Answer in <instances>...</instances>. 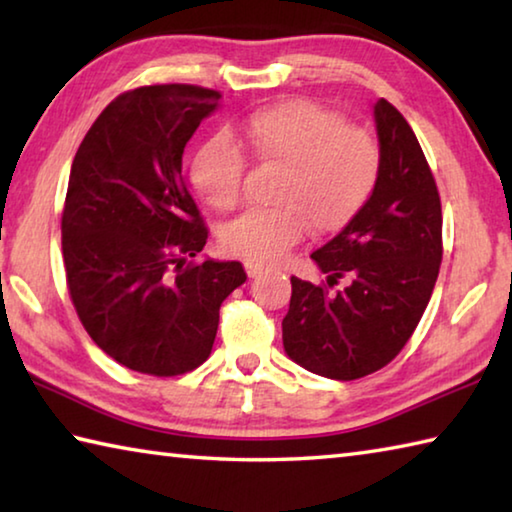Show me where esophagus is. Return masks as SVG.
I'll return each mask as SVG.
<instances>
[{
  "mask_svg": "<svg viewBox=\"0 0 512 512\" xmlns=\"http://www.w3.org/2000/svg\"><path fill=\"white\" fill-rule=\"evenodd\" d=\"M246 273L250 277H257L259 273H264V266L257 264V262H246Z\"/></svg>",
  "mask_w": 512,
  "mask_h": 512,
  "instance_id": "obj_1",
  "label": "esophagus"
}]
</instances>
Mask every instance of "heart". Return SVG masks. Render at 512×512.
I'll list each match as a JSON object with an SVG mask.
<instances>
[{"label": "heart", "mask_w": 512, "mask_h": 512, "mask_svg": "<svg viewBox=\"0 0 512 512\" xmlns=\"http://www.w3.org/2000/svg\"><path fill=\"white\" fill-rule=\"evenodd\" d=\"M235 140L264 164L282 167L273 207H255L221 230V246L246 262L280 259L305 235L348 225L375 194L384 155L366 128L307 99L280 101L250 115ZM228 137L205 142L192 160V183L214 210L239 203L246 155Z\"/></svg>", "instance_id": "1"}]
</instances>
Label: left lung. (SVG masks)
<instances>
[{
    "instance_id": "8db88e82",
    "label": "left lung",
    "mask_w": 512,
    "mask_h": 512,
    "mask_svg": "<svg viewBox=\"0 0 512 512\" xmlns=\"http://www.w3.org/2000/svg\"><path fill=\"white\" fill-rule=\"evenodd\" d=\"M384 167L363 210L311 259L327 275L291 277L282 320L289 357L320 377L352 381L388 366L429 305L443 262L440 194L420 142L393 103H375ZM341 279L346 287L335 289Z\"/></svg>"
}]
</instances>
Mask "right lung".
I'll use <instances>...</instances> for the list:
<instances>
[{
    "label": "right lung",
    "instance_id": "add662e5",
    "mask_svg": "<svg viewBox=\"0 0 512 512\" xmlns=\"http://www.w3.org/2000/svg\"><path fill=\"white\" fill-rule=\"evenodd\" d=\"M221 92L142 85L112 99L74 155L63 205L67 289L92 341L121 366L176 377L210 357L239 262H187L207 225L183 153Z\"/></svg>",
    "mask_w": 512,
    "mask_h": 512
}]
</instances>
